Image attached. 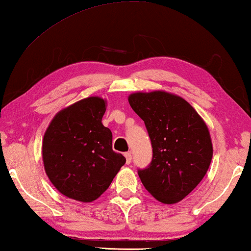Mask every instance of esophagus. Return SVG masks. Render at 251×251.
<instances>
[{"label":"esophagus","mask_w":251,"mask_h":251,"mask_svg":"<svg viewBox=\"0 0 251 251\" xmlns=\"http://www.w3.org/2000/svg\"><path fill=\"white\" fill-rule=\"evenodd\" d=\"M125 157H126V164L129 165L130 161H131V154L130 152H125Z\"/></svg>","instance_id":"obj_1"}]
</instances>
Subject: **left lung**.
Returning a JSON list of instances; mask_svg holds the SVG:
<instances>
[{
	"label": "left lung",
	"instance_id": "1",
	"mask_svg": "<svg viewBox=\"0 0 251 251\" xmlns=\"http://www.w3.org/2000/svg\"><path fill=\"white\" fill-rule=\"evenodd\" d=\"M130 107L150 135L152 158L138 169L144 187L157 201L176 203L196 188L212 158L206 123L188 101L164 91L134 93Z\"/></svg>",
	"mask_w": 251,
	"mask_h": 251
}]
</instances>
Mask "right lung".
Listing matches in <instances>:
<instances>
[{
	"label": "right lung",
	"mask_w": 251,
	"mask_h": 251,
	"mask_svg": "<svg viewBox=\"0 0 251 251\" xmlns=\"http://www.w3.org/2000/svg\"><path fill=\"white\" fill-rule=\"evenodd\" d=\"M106 100L87 97L59 110L42 145L45 173L59 193L91 202L108 188L126 163L112 148L113 135L101 124Z\"/></svg>",
	"instance_id": "1"
}]
</instances>
